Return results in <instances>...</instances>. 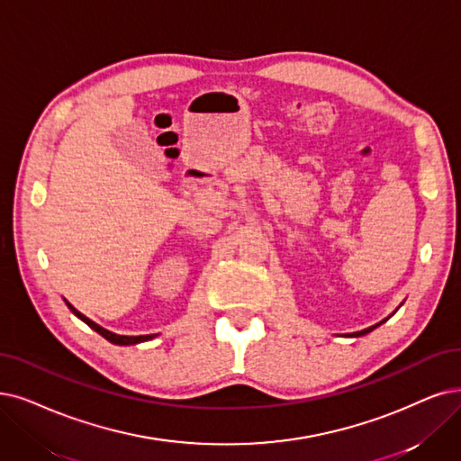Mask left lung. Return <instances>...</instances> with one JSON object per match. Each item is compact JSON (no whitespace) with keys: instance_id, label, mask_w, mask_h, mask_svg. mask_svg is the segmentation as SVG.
Listing matches in <instances>:
<instances>
[{"instance_id":"8db88e82","label":"left lung","mask_w":461,"mask_h":461,"mask_svg":"<svg viewBox=\"0 0 461 461\" xmlns=\"http://www.w3.org/2000/svg\"><path fill=\"white\" fill-rule=\"evenodd\" d=\"M385 321V320H384ZM384 321H380V323H384ZM380 323H376V325H373V327H369V329H363V330H359V333H354L352 337H363V335H366V333H371L373 329H376Z\"/></svg>"}]
</instances>
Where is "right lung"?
<instances>
[{"label":"right lung","instance_id":"obj_1","mask_svg":"<svg viewBox=\"0 0 461 461\" xmlns=\"http://www.w3.org/2000/svg\"><path fill=\"white\" fill-rule=\"evenodd\" d=\"M64 303L68 304V308L73 312V314H76L81 321H85L90 329H95L98 335H102L105 340H109L112 344H119V346H131V344H140V342H147V340H153L155 337H158V335H140V337H126V335H117V333H112V330H107V329H104L102 325H98V323H95L92 320H88L85 314H81V312L77 310V308H73L66 299H64Z\"/></svg>","mask_w":461,"mask_h":461}]
</instances>
